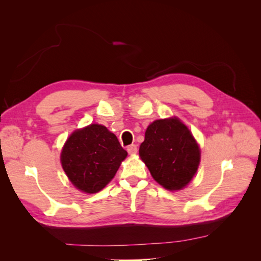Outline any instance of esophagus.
<instances>
[{"mask_svg":"<svg viewBox=\"0 0 261 261\" xmlns=\"http://www.w3.org/2000/svg\"><path fill=\"white\" fill-rule=\"evenodd\" d=\"M137 146L136 145H130V146H128L127 147V152L129 153V154H135L136 152H137Z\"/></svg>","mask_w":261,"mask_h":261,"instance_id":"esophagus-1","label":"esophagus"}]
</instances>
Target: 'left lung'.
<instances>
[{
  "label": "left lung",
  "mask_w": 261,
  "mask_h": 261,
  "mask_svg": "<svg viewBox=\"0 0 261 261\" xmlns=\"http://www.w3.org/2000/svg\"><path fill=\"white\" fill-rule=\"evenodd\" d=\"M139 155L152 177L169 191L185 187L200 161V150L192 133L176 117L148 126Z\"/></svg>",
  "instance_id": "left-lung-1"
}]
</instances>
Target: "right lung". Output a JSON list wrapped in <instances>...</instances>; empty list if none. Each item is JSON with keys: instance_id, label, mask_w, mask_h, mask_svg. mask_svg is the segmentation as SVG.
Masks as SVG:
<instances>
[{"instance_id": "obj_1", "label": "right lung", "mask_w": 261, "mask_h": 261, "mask_svg": "<svg viewBox=\"0 0 261 261\" xmlns=\"http://www.w3.org/2000/svg\"><path fill=\"white\" fill-rule=\"evenodd\" d=\"M127 155L114 134L91 124L74 132L61 154L62 167L73 185L84 193H98L111 180Z\"/></svg>"}]
</instances>
